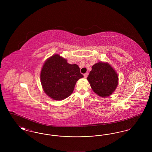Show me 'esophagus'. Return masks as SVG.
Instances as JSON below:
<instances>
[{
	"label": "esophagus",
	"instance_id": "1",
	"mask_svg": "<svg viewBox=\"0 0 152 152\" xmlns=\"http://www.w3.org/2000/svg\"><path fill=\"white\" fill-rule=\"evenodd\" d=\"M88 73H86L84 74V77L85 78H87V77H88Z\"/></svg>",
	"mask_w": 152,
	"mask_h": 152
}]
</instances>
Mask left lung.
<instances>
[{"label": "left lung", "mask_w": 152, "mask_h": 152, "mask_svg": "<svg viewBox=\"0 0 152 152\" xmlns=\"http://www.w3.org/2000/svg\"><path fill=\"white\" fill-rule=\"evenodd\" d=\"M92 90L105 97L112 94L118 85V76L108 63L99 62L92 66L87 77Z\"/></svg>", "instance_id": "8db88e82"}]
</instances>
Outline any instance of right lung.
<instances>
[{
  "mask_svg": "<svg viewBox=\"0 0 152 152\" xmlns=\"http://www.w3.org/2000/svg\"><path fill=\"white\" fill-rule=\"evenodd\" d=\"M83 77L78 65L68 64L58 55L45 62L40 73L45 93L55 100H64L72 94L76 83Z\"/></svg>",
  "mask_w": 152,
  "mask_h": 152,
  "instance_id": "right-lung-1",
  "label": "right lung"
}]
</instances>
